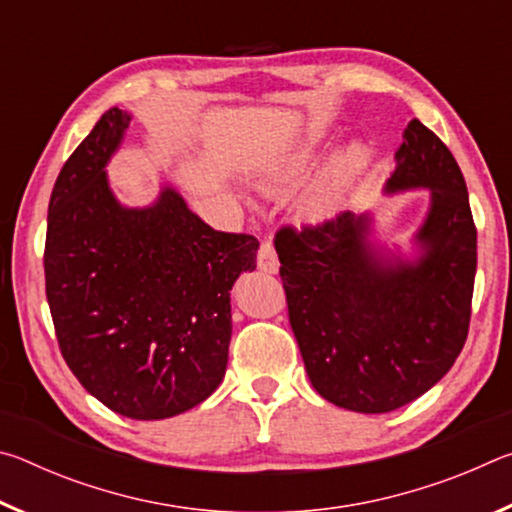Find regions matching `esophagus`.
<instances>
[{"label": "esophagus", "instance_id": "34e87169", "mask_svg": "<svg viewBox=\"0 0 512 512\" xmlns=\"http://www.w3.org/2000/svg\"><path fill=\"white\" fill-rule=\"evenodd\" d=\"M257 266L259 271L264 273H277V268H280V262H277V253L271 241H262V246H259Z\"/></svg>", "mask_w": 512, "mask_h": 512}]
</instances>
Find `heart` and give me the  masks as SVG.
Wrapping results in <instances>:
<instances>
[{"mask_svg":"<svg viewBox=\"0 0 512 512\" xmlns=\"http://www.w3.org/2000/svg\"><path fill=\"white\" fill-rule=\"evenodd\" d=\"M325 146L327 142L323 135H314L309 137V140L300 142L296 149H291L287 155H282L280 160L273 162L271 167L264 169L262 176H259V185L268 189V192H289V189L296 187L300 180L316 167L318 160L323 158ZM368 160L370 151L366 144H350L348 149L332 162L327 176L320 180L314 189H309L307 196L302 198V219L318 223L339 212L345 192H348L352 180L366 169Z\"/></svg>","mask_w":512,"mask_h":512,"instance_id":"heart-1","label":"heart"}]
</instances>
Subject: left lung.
I'll use <instances>...</instances> for the list:
<instances>
[{
  "mask_svg": "<svg viewBox=\"0 0 512 512\" xmlns=\"http://www.w3.org/2000/svg\"><path fill=\"white\" fill-rule=\"evenodd\" d=\"M429 189L415 255L379 246L372 212L275 235L289 320L311 386L357 413H388L436 386L461 354L476 275L465 178L436 133L411 119L386 194Z\"/></svg>",
  "mask_w": 512,
  "mask_h": 512,
  "instance_id": "8db88e82",
  "label": "left lung"
}]
</instances>
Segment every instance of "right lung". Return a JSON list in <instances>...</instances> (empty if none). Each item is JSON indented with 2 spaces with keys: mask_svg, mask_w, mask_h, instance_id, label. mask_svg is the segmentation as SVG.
<instances>
[{
  "mask_svg": "<svg viewBox=\"0 0 512 512\" xmlns=\"http://www.w3.org/2000/svg\"><path fill=\"white\" fill-rule=\"evenodd\" d=\"M131 115L103 112L60 169L49 201L45 282L60 352L85 391L119 415L164 420L225 375L230 291L259 241L216 232L164 185L126 207L106 167Z\"/></svg>",
  "mask_w": 512,
  "mask_h": 512,
  "instance_id": "add662e5",
  "label": "right lung"
}]
</instances>
